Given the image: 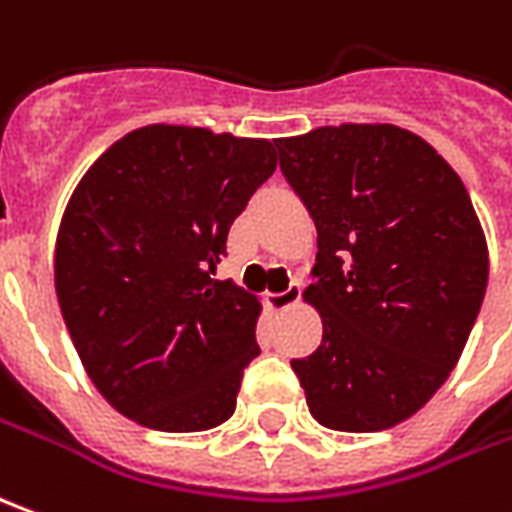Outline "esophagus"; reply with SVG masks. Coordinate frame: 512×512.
<instances>
[{
  "label": "esophagus",
  "mask_w": 512,
  "mask_h": 512,
  "mask_svg": "<svg viewBox=\"0 0 512 512\" xmlns=\"http://www.w3.org/2000/svg\"><path fill=\"white\" fill-rule=\"evenodd\" d=\"M297 302H300V285H288L280 294H266V305L271 311H288Z\"/></svg>",
  "instance_id": "1"
}]
</instances>
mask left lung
<instances>
[{"instance_id": "obj_1", "label": "left lung", "mask_w": 512, "mask_h": 512, "mask_svg": "<svg viewBox=\"0 0 512 512\" xmlns=\"http://www.w3.org/2000/svg\"><path fill=\"white\" fill-rule=\"evenodd\" d=\"M316 224L322 344L291 367L314 420L392 429L457 367L488 285V243L462 179L392 123L322 125L274 139Z\"/></svg>"}]
</instances>
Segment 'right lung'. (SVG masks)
Here are the masks:
<instances>
[{"label":"right lung","instance_id":"1","mask_svg":"<svg viewBox=\"0 0 512 512\" xmlns=\"http://www.w3.org/2000/svg\"><path fill=\"white\" fill-rule=\"evenodd\" d=\"M274 168L269 139L154 123L97 156L69 198L58 305L97 392L139 426L207 431L235 412L263 308L212 274Z\"/></svg>","mask_w":512,"mask_h":512}]
</instances>
